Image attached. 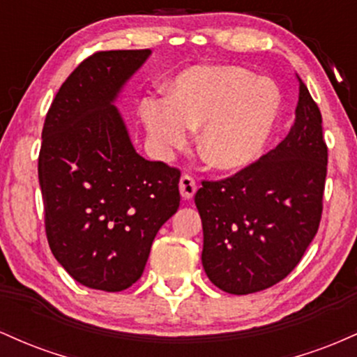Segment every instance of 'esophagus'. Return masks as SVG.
Returning <instances> with one entry per match:
<instances>
[{"label": "esophagus", "mask_w": 357, "mask_h": 357, "mask_svg": "<svg viewBox=\"0 0 357 357\" xmlns=\"http://www.w3.org/2000/svg\"><path fill=\"white\" fill-rule=\"evenodd\" d=\"M179 192L184 199H191L196 192V181L190 174H183L179 179Z\"/></svg>", "instance_id": "esophagus-1"}]
</instances>
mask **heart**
<instances>
[{"mask_svg":"<svg viewBox=\"0 0 357 357\" xmlns=\"http://www.w3.org/2000/svg\"><path fill=\"white\" fill-rule=\"evenodd\" d=\"M280 112V92L272 80L235 65L195 67L169 85L167 100L146 99L144 127L165 153L199 130L198 154L220 173H238L260 158Z\"/></svg>","mask_w":357,"mask_h":357,"instance_id":"b5f03b06","label":"heart"}]
</instances>
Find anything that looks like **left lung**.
<instances>
[{"instance_id": "8db88e82", "label": "left lung", "mask_w": 357, "mask_h": 357, "mask_svg": "<svg viewBox=\"0 0 357 357\" xmlns=\"http://www.w3.org/2000/svg\"><path fill=\"white\" fill-rule=\"evenodd\" d=\"M296 122L275 149L195 196L206 275L235 296L275 285L297 267L319 230L327 174L322 116L298 79Z\"/></svg>"}]
</instances>
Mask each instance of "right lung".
Masks as SVG:
<instances>
[{
  "label": "right lung",
  "mask_w": 357,
  "mask_h": 357,
  "mask_svg": "<svg viewBox=\"0 0 357 357\" xmlns=\"http://www.w3.org/2000/svg\"><path fill=\"white\" fill-rule=\"evenodd\" d=\"M151 50L97 52L61 84L43 124L38 179L53 257L82 285L121 292L144 272L179 208V173L136 153L116 107Z\"/></svg>",
  "instance_id": "1"
}]
</instances>
